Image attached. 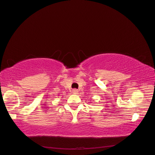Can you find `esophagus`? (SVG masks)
Returning a JSON list of instances; mask_svg holds the SVG:
<instances>
[{"instance_id":"34e87169","label":"esophagus","mask_w":155,"mask_h":155,"mask_svg":"<svg viewBox=\"0 0 155 155\" xmlns=\"http://www.w3.org/2000/svg\"><path fill=\"white\" fill-rule=\"evenodd\" d=\"M72 92H73L74 94H77L78 93V90L77 89H74L73 90H72Z\"/></svg>"}]
</instances>
